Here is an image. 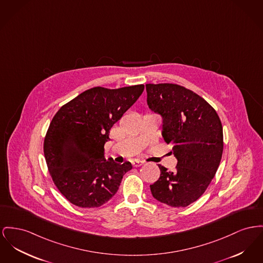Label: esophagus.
Segmentation results:
<instances>
[{
    "instance_id": "esophagus-1",
    "label": "esophagus",
    "mask_w": 263,
    "mask_h": 263,
    "mask_svg": "<svg viewBox=\"0 0 263 263\" xmlns=\"http://www.w3.org/2000/svg\"><path fill=\"white\" fill-rule=\"evenodd\" d=\"M143 164H144L143 161H139V160H134V161H132L133 167H140V166H142Z\"/></svg>"
}]
</instances>
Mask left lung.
Wrapping results in <instances>:
<instances>
[{
	"mask_svg": "<svg viewBox=\"0 0 263 263\" xmlns=\"http://www.w3.org/2000/svg\"><path fill=\"white\" fill-rule=\"evenodd\" d=\"M149 107L163 117V137L178 159L174 172L158 165L160 178L150 185L157 201L185 208L211 184L223 151L221 121L197 93L174 83L146 84Z\"/></svg>",
	"mask_w": 263,
	"mask_h": 263,
	"instance_id": "left-lung-1",
	"label": "left lung"
}]
</instances>
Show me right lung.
I'll return each instance as SVG.
<instances>
[{"instance_id": "obj_1", "label": "right lung", "mask_w": 263, "mask_h": 263, "mask_svg": "<svg viewBox=\"0 0 263 263\" xmlns=\"http://www.w3.org/2000/svg\"><path fill=\"white\" fill-rule=\"evenodd\" d=\"M144 90V85L92 87L62 105L48 126L44 153L48 172L62 196L79 208H98L116 194L129 162L105 159L112 126Z\"/></svg>"}]
</instances>
